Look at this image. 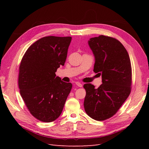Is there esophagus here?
<instances>
[{"instance_id": "obj_1", "label": "esophagus", "mask_w": 149, "mask_h": 149, "mask_svg": "<svg viewBox=\"0 0 149 149\" xmlns=\"http://www.w3.org/2000/svg\"><path fill=\"white\" fill-rule=\"evenodd\" d=\"M76 84L77 85L78 87H80V88L83 86V84H82L81 83H80L79 82H76Z\"/></svg>"}]
</instances>
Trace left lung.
<instances>
[{"instance_id": "left-lung-1", "label": "left lung", "mask_w": 149, "mask_h": 149, "mask_svg": "<svg viewBox=\"0 0 149 149\" xmlns=\"http://www.w3.org/2000/svg\"><path fill=\"white\" fill-rule=\"evenodd\" d=\"M88 44L95 58L93 71L101 75L102 84L97 89L84 84V107L90 118L104 120L113 116L129 96L131 63L126 49L114 38L100 35L90 38Z\"/></svg>"}]
</instances>
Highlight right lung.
<instances>
[{
    "instance_id": "right-lung-1",
    "label": "right lung",
    "mask_w": 149,
    "mask_h": 149,
    "mask_svg": "<svg viewBox=\"0 0 149 149\" xmlns=\"http://www.w3.org/2000/svg\"><path fill=\"white\" fill-rule=\"evenodd\" d=\"M71 37L48 36L27 49L19 67V87L26 107L40 121L50 123L61 114L72 88L56 76L64 66Z\"/></svg>"
}]
</instances>
